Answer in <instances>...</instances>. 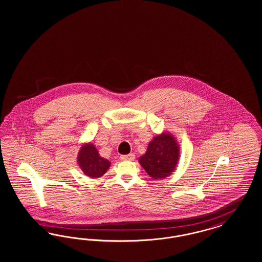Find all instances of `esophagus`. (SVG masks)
<instances>
[{
  "label": "esophagus",
  "mask_w": 262,
  "mask_h": 262,
  "mask_svg": "<svg viewBox=\"0 0 262 262\" xmlns=\"http://www.w3.org/2000/svg\"><path fill=\"white\" fill-rule=\"evenodd\" d=\"M121 159L122 160H127V161H133V160H135V154L134 153H130V154H128V155H122L121 156Z\"/></svg>",
  "instance_id": "esophagus-1"
}]
</instances>
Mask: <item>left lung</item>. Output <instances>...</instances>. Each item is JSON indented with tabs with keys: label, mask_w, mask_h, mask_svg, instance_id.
Here are the masks:
<instances>
[{
	"label": "left lung",
	"mask_w": 262,
	"mask_h": 262,
	"mask_svg": "<svg viewBox=\"0 0 262 262\" xmlns=\"http://www.w3.org/2000/svg\"><path fill=\"white\" fill-rule=\"evenodd\" d=\"M180 159V145L169 132H162L151 139L146 152L138 162L153 180H162L173 174Z\"/></svg>",
	"instance_id": "8db88e82"
}]
</instances>
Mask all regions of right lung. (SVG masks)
I'll list each match as a JSON object with an SVG mask.
<instances>
[{
	"mask_svg": "<svg viewBox=\"0 0 262 262\" xmlns=\"http://www.w3.org/2000/svg\"><path fill=\"white\" fill-rule=\"evenodd\" d=\"M77 164L81 171L91 179H98L111 166L109 160L101 157L99 151L91 142L83 143L77 154Z\"/></svg>",
	"mask_w": 262,
	"mask_h": 262,
	"instance_id": "obj_1",
	"label": "right lung"
}]
</instances>
